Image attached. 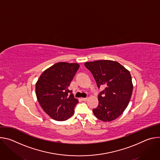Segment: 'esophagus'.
Wrapping results in <instances>:
<instances>
[{"mask_svg":"<svg viewBox=\"0 0 160 160\" xmlns=\"http://www.w3.org/2000/svg\"><path fill=\"white\" fill-rule=\"evenodd\" d=\"M87 99H88V98H82V101H87Z\"/></svg>","mask_w":160,"mask_h":160,"instance_id":"1","label":"esophagus"}]
</instances>
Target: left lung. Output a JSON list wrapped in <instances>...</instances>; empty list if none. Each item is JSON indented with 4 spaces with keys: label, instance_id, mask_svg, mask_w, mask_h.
I'll return each mask as SVG.
<instances>
[{
    "label": "left lung",
    "instance_id": "8db88e82",
    "mask_svg": "<svg viewBox=\"0 0 160 160\" xmlns=\"http://www.w3.org/2000/svg\"><path fill=\"white\" fill-rule=\"evenodd\" d=\"M98 88H105L98 95V106L93 109L95 117L106 122L118 118L127 108L133 90L130 72L119 62L111 60L86 62Z\"/></svg>",
    "mask_w": 160,
    "mask_h": 160
}]
</instances>
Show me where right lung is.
Wrapping results in <instances>:
<instances>
[{
	"mask_svg": "<svg viewBox=\"0 0 160 160\" xmlns=\"http://www.w3.org/2000/svg\"><path fill=\"white\" fill-rule=\"evenodd\" d=\"M79 67L78 63H56L45 70L36 83V96L40 105L55 120L64 121L73 115L78 101L68 87Z\"/></svg>",
	"mask_w": 160,
	"mask_h": 160,
	"instance_id": "1",
	"label": "right lung"
}]
</instances>
